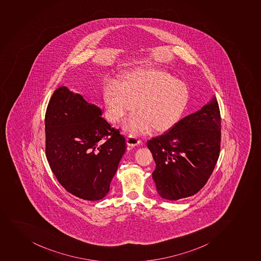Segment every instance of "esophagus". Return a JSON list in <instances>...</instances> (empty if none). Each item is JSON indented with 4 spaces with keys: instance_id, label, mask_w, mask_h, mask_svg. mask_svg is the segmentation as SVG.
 Here are the masks:
<instances>
[{
    "instance_id": "obj_1",
    "label": "esophagus",
    "mask_w": 261,
    "mask_h": 261,
    "mask_svg": "<svg viewBox=\"0 0 261 261\" xmlns=\"http://www.w3.org/2000/svg\"><path fill=\"white\" fill-rule=\"evenodd\" d=\"M126 141L127 144L130 146V147H136V146H137L138 144H140L141 143L140 139H138V138L136 137H132V136L127 137Z\"/></svg>"
}]
</instances>
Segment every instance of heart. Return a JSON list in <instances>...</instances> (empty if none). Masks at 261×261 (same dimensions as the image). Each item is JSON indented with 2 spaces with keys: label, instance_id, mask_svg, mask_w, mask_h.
<instances>
[{
  "label": "heart",
  "instance_id": "heart-1",
  "mask_svg": "<svg viewBox=\"0 0 261 261\" xmlns=\"http://www.w3.org/2000/svg\"><path fill=\"white\" fill-rule=\"evenodd\" d=\"M108 117L118 122L134 109L137 114L128 118L123 129L138 136L150 130L168 132L180 120L189 100L187 85L168 72L139 70L126 74L118 83L107 86L104 93Z\"/></svg>",
  "mask_w": 261,
  "mask_h": 261
}]
</instances>
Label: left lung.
I'll use <instances>...</instances> for the list:
<instances>
[{"instance_id": "1", "label": "left lung", "mask_w": 261, "mask_h": 261, "mask_svg": "<svg viewBox=\"0 0 261 261\" xmlns=\"http://www.w3.org/2000/svg\"><path fill=\"white\" fill-rule=\"evenodd\" d=\"M221 117L215 95L200 110L147 143L157 193L167 200L188 198L203 188L219 156Z\"/></svg>"}]
</instances>
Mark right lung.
<instances>
[{
  "label": "right lung",
  "instance_id": "1",
  "mask_svg": "<svg viewBox=\"0 0 261 261\" xmlns=\"http://www.w3.org/2000/svg\"><path fill=\"white\" fill-rule=\"evenodd\" d=\"M88 103L67 87L56 89L45 113V153L67 192L84 200L104 198L110 190L125 139Z\"/></svg>",
  "mask_w": 261,
  "mask_h": 261
}]
</instances>
